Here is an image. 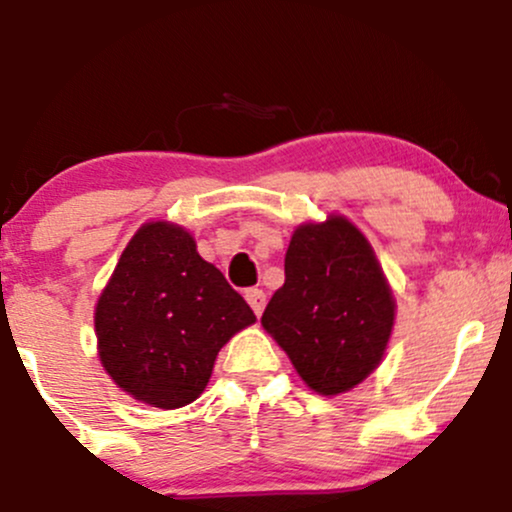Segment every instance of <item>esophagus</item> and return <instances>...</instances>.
<instances>
[{"mask_svg":"<svg viewBox=\"0 0 512 512\" xmlns=\"http://www.w3.org/2000/svg\"><path fill=\"white\" fill-rule=\"evenodd\" d=\"M245 301L250 303L252 313L260 317L262 310H264V303H267V296H264L262 289H248V291H245Z\"/></svg>","mask_w":512,"mask_h":512,"instance_id":"34e87169","label":"esophagus"}]
</instances>
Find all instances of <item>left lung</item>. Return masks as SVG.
I'll return each mask as SVG.
<instances>
[{"label": "left lung", "instance_id": "8db88e82", "mask_svg": "<svg viewBox=\"0 0 512 512\" xmlns=\"http://www.w3.org/2000/svg\"><path fill=\"white\" fill-rule=\"evenodd\" d=\"M284 274L264 308V330L310 390L339 395L363 383L383 361L395 325V298L366 236L344 216L303 223Z\"/></svg>", "mask_w": 512, "mask_h": 512}]
</instances>
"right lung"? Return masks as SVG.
Returning <instances> with one entry per match:
<instances>
[{"instance_id": "1", "label": "right lung", "mask_w": 512, "mask_h": 512, "mask_svg": "<svg viewBox=\"0 0 512 512\" xmlns=\"http://www.w3.org/2000/svg\"><path fill=\"white\" fill-rule=\"evenodd\" d=\"M252 322L250 305L199 257L195 238L151 221L122 250L96 303L98 356L127 395L178 409L202 395L221 346Z\"/></svg>"}]
</instances>
